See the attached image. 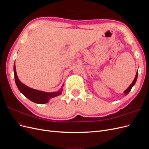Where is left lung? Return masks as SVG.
<instances>
[{"mask_svg": "<svg viewBox=\"0 0 149 149\" xmlns=\"http://www.w3.org/2000/svg\"><path fill=\"white\" fill-rule=\"evenodd\" d=\"M137 76H138V71H137L136 74V77H135V78H134V81H132V83L131 84H130V85L127 88V89H126L125 90V91H124V94H125V96H126V95H127V94H129V93L130 92V90H131L132 88L134 86V84H136V81H137Z\"/></svg>", "mask_w": 149, "mask_h": 149, "instance_id": "obj_1", "label": "left lung"}]
</instances>
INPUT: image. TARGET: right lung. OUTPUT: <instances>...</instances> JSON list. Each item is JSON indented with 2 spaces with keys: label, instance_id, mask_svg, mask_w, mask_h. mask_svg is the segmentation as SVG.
<instances>
[{
  "label": "right lung",
  "instance_id": "obj_1",
  "mask_svg": "<svg viewBox=\"0 0 149 149\" xmlns=\"http://www.w3.org/2000/svg\"><path fill=\"white\" fill-rule=\"evenodd\" d=\"M13 71H14L15 83L18 89H19L20 93L23 94L26 97H27L29 100L33 102L40 104H46L49 101L50 99L60 95L62 93L63 88H60L59 91L56 92L47 93L32 89L25 85L20 81L19 78H18L15 70V62L14 65H13ZM63 85L64 84L62 85V86H63Z\"/></svg>",
  "mask_w": 149,
  "mask_h": 149
}]
</instances>
